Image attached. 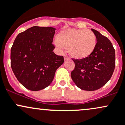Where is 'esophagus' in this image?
<instances>
[{"label":"esophagus","instance_id":"obj_1","mask_svg":"<svg viewBox=\"0 0 125 125\" xmlns=\"http://www.w3.org/2000/svg\"><path fill=\"white\" fill-rule=\"evenodd\" d=\"M64 60H69V56H67L66 55H64Z\"/></svg>","mask_w":125,"mask_h":125}]
</instances>
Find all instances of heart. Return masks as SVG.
<instances>
[{"label": "heart", "instance_id": "obj_1", "mask_svg": "<svg viewBox=\"0 0 125 125\" xmlns=\"http://www.w3.org/2000/svg\"><path fill=\"white\" fill-rule=\"evenodd\" d=\"M55 43L60 48L69 47L73 58L83 59L93 52L96 46V37L88 29H69L58 34Z\"/></svg>", "mask_w": 125, "mask_h": 125}]
</instances>
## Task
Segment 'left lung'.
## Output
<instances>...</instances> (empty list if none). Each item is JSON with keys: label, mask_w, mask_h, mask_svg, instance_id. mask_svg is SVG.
Listing matches in <instances>:
<instances>
[{"label": "left lung", "mask_w": 125, "mask_h": 125, "mask_svg": "<svg viewBox=\"0 0 125 125\" xmlns=\"http://www.w3.org/2000/svg\"><path fill=\"white\" fill-rule=\"evenodd\" d=\"M96 37V47L88 57L73 59L75 67L71 72L76 86L86 91H94L105 85L115 69V50L110 40L99 32L91 29Z\"/></svg>", "instance_id": "1"}]
</instances>
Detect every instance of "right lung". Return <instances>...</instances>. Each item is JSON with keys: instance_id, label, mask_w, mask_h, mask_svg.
<instances>
[{"instance_id": "1", "label": "right lung", "mask_w": 125, "mask_h": 125, "mask_svg": "<svg viewBox=\"0 0 125 125\" xmlns=\"http://www.w3.org/2000/svg\"><path fill=\"white\" fill-rule=\"evenodd\" d=\"M55 28L33 26L18 34L11 49V66L19 82L29 90L48 87L63 56L53 52Z\"/></svg>"}]
</instances>
